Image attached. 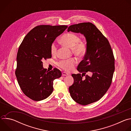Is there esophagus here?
<instances>
[{
	"label": "esophagus",
	"mask_w": 131,
	"mask_h": 131,
	"mask_svg": "<svg viewBox=\"0 0 131 131\" xmlns=\"http://www.w3.org/2000/svg\"><path fill=\"white\" fill-rule=\"evenodd\" d=\"M68 74H69L67 72H62V75L63 76H68Z\"/></svg>",
	"instance_id": "1"
}]
</instances>
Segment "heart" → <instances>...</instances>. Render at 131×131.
I'll use <instances>...</instances> for the list:
<instances>
[{
  "label": "heart",
  "instance_id": "heart-1",
  "mask_svg": "<svg viewBox=\"0 0 131 131\" xmlns=\"http://www.w3.org/2000/svg\"><path fill=\"white\" fill-rule=\"evenodd\" d=\"M60 41L63 45L71 48L72 53L78 57H82L86 53L87 47L85 42L80 39V37L76 34L65 33L61 36ZM50 51L53 55L57 54V47L54 43L51 45ZM77 62L75 59L71 58L68 60H61L58 63L57 65L63 70L70 71L73 69Z\"/></svg>",
  "mask_w": 131,
  "mask_h": 131
}]
</instances>
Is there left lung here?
<instances>
[{
	"instance_id": "obj_1",
	"label": "left lung",
	"mask_w": 131,
	"mask_h": 131,
	"mask_svg": "<svg viewBox=\"0 0 131 131\" xmlns=\"http://www.w3.org/2000/svg\"><path fill=\"white\" fill-rule=\"evenodd\" d=\"M67 30L80 32L86 40V53L77 67L82 74H72L74 83L69 88L72 99L80 105H86L100 100L110 86L115 69L113 51L108 39L91 23L73 24ZM87 72L92 75H87L82 80Z\"/></svg>"
}]
</instances>
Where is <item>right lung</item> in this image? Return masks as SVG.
<instances>
[{
    "label": "right lung",
    "instance_id": "add662e5",
    "mask_svg": "<svg viewBox=\"0 0 131 131\" xmlns=\"http://www.w3.org/2000/svg\"><path fill=\"white\" fill-rule=\"evenodd\" d=\"M67 27L37 26L26 35L18 48L15 76L24 94L33 101L49 97L53 91V81L62 76L57 68L51 71L43 68L42 61L51 58V44Z\"/></svg>",
    "mask_w": 131,
    "mask_h": 131
}]
</instances>
